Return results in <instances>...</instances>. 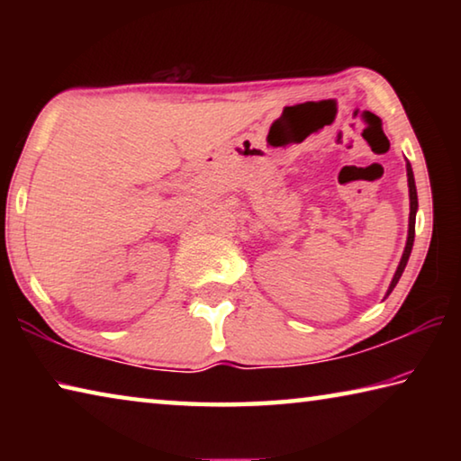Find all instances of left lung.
<instances>
[{
	"label": "left lung",
	"mask_w": 461,
	"mask_h": 461,
	"mask_svg": "<svg viewBox=\"0 0 461 461\" xmlns=\"http://www.w3.org/2000/svg\"><path fill=\"white\" fill-rule=\"evenodd\" d=\"M407 178H409V199H411V213H409V238H407V246H404V252H402V258L399 268H396L394 276H393V283L388 286V293H393V288L399 283V278L402 276L404 267H407L409 262V256H411V249H412V241H415V217H417V207H419V201H417V186H415V176H412V168L407 162Z\"/></svg>",
	"instance_id": "1"
}]
</instances>
